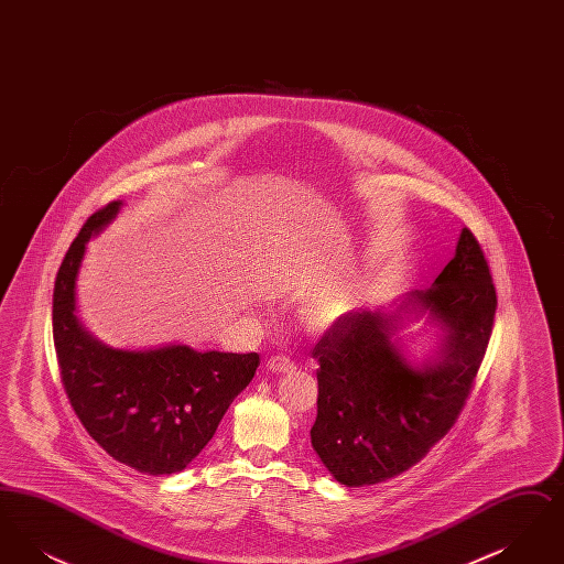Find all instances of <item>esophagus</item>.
I'll return each instance as SVG.
<instances>
[{
  "label": "esophagus",
  "instance_id": "34e87169",
  "mask_svg": "<svg viewBox=\"0 0 564 564\" xmlns=\"http://www.w3.org/2000/svg\"><path fill=\"white\" fill-rule=\"evenodd\" d=\"M269 370L276 375H288V372H294L295 364L285 355H274L269 359Z\"/></svg>",
  "mask_w": 564,
  "mask_h": 564
}]
</instances>
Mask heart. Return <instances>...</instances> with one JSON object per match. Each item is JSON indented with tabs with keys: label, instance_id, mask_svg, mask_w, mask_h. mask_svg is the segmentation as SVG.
<instances>
[{
	"label": "heart",
	"instance_id": "obj_1",
	"mask_svg": "<svg viewBox=\"0 0 564 564\" xmlns=\"http://www.w3.org/2000/svg\"><path fill=\"white\" fill-rule=\"evenodd\" d=\"M357 306V292L350 288H336L311 300L302 313L304 322L315 332H327L345 322Z\"/></svg>",
	"mask_w": 564,
	"mask_h": 564
}]
</instances>
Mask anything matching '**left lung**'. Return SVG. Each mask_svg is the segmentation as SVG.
Listing matches in <instances>:
<instances>
[{
	"label": "left lung",
	"instance_id": "1",
	"mask_svg": "<svg viewBox=\"0 0 564 564\" xmlns=\"http://www.w3.org/2000/svg\"><path fill=\"white\" fill-rule=\"evenodd\" d=\"M405 311L425 313L444 329L435 359L412 366L393 334L400 313L352 311L315 345L319 361L317 419L311 444L345 486L400 476L427 455L467 402L492 334L497 292L482 247L463 228L455 258Z\"/></svg>",
	"mask_w": 564,
	"mask_h": 564
}]
</instances>
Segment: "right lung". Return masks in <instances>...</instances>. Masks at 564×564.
Returning <instances> with one entry per match:
<instances>
[{"label": "right lung", "instance_id": "right-lung-1", "mask_svg": "<svg viewBox=\"0 0 564 564\" xmlns=\"http://www.w3.org/2000/svg\"><path fill=\"white\" fill-rule=\"evenodd\" d=\"M113 200L90 215L54 281L53 336L61 382L88 435L118 463L148 476L182 471L198 455L228 405L251 382L258 352L169 345L122 350L93 338L76 315V276L86 241L120 212Z\"/></svg>", "mask_w": 564, "mask_h": 564}]
</instances>
